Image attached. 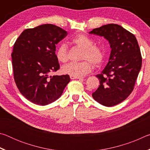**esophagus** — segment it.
<instances>
[{"instance_id":"obj_1","label":"esophagus","mask_w":150,"mask_h":150,"mask_svg":"<svg viewBox=\"0 0 150 150\" xmlns=\"http://www.w3.org/2000/svg\"><path fill=\"white\" fill-rule=\"evenodd\" d=\"M70 78L71 79H83V77H71V76H70Z\"/></svg>"}]
</instances>
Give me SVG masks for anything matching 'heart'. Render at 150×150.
Wrapping results in <instances>:
<instances>
[{"label":"heart","instance_id":"1","mask_svg":"<svg viewBox=\"0 0 150 150\" xmlns=\"http://www.w3.org/2000/svg\"><path fill=\"white\" fill-rule=\"evenodd\" d=\"M71 43L83 49L81 59L84 61L78 63L71 62L64 65L62 68L63 73L71 77H83L92 71L93 64L95 67H98L103 63L105 57L103 47L93 44V40L87 35L84 34L76 35L71 40ZM55 55L59 62H67L69 59L67 45L60 44L55 51Z\"/></svg>","mask_w":150,"mask_h":150}]
</instances>
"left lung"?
Segmentation results:
<instances>
[{"mask_svg":"<svg viewBox=\"0 0 150 150\" xmlns=\"http://www.w3.org/2000/svg\"><path fill=\"white\" fill-rule=\"evenodd\" d=\"M89 34L103 36L111 48L108 63L96 75L100 85L92 96L105 106L116 105L132 92L140 71L142 58L138 41L133 34L115 24L95 28Z\"/></svg>","mask_w":150,"mask_h":150,"instance_id":"8db88e82","label":"left lung"}]
</instances>
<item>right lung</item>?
Here are the masks:
<instances>
[{"label": "right lung", "mask_w": 150, "mask_h": 150, "mask_svg": "<svg viewBox=\"0 0 150 150\" xmlns=\"http://www.w3.org/2000/svg\"><path fill=\"white\" fill-rule=\"evenodd\" d=\"M67 35L62 28L42 24L24 30L14 43L11 54L14 81L20 93L35 105L54 102L70 81L68 75L50 76L59 69L55 45Z\"/></svg>", "instance_id": "right-lung-1"}]
</instances>
